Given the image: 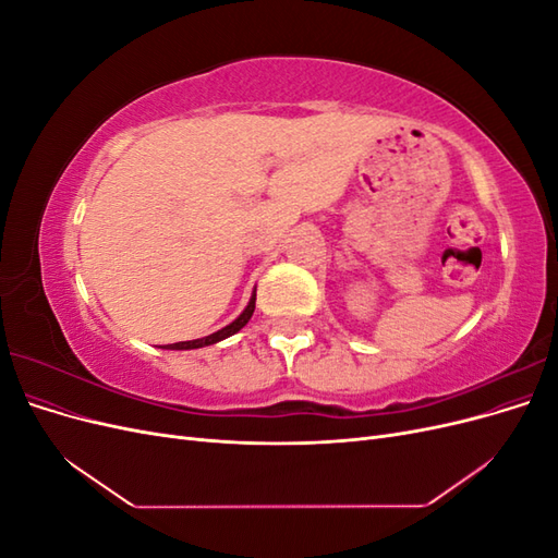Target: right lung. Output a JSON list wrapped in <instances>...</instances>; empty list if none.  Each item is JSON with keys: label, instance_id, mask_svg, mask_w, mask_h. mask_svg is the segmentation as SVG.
<instances>
[{"label": "right lung", "instance_id": "1", "mask_svg": "<svg viewBox=\"0 0 558 558\" xmlns=\"http://www.w3.org/2000/svg\"><path fill=\"white\" fill-rule=\"evenodd\" d=\"M253 310H256V293L251 295L246 310H244L238 318H234L230 326H226V328H221V330H216V332H211V335H207V337H202V340L177 342V344H167V347H170V349H199V347H209V344L221 342V340H226V337H230V335H234V332H240V330L248 324V318H251ZM167 347H165V349H167Z\"/></svg>", "mask_w": 558, "mask_h": 558}]
</instances>
